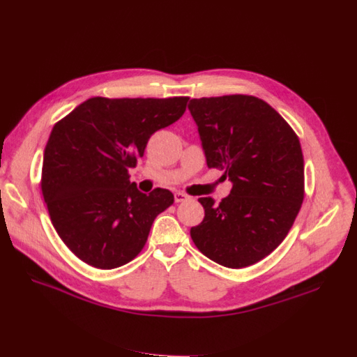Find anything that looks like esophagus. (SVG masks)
I'll list each match as a JSON object with an SVG mask.
<instances>
[{"instance_id": "1", "label": "esophagus", "mask_w": 357, "mask_h": 357, "mask_svg": "<svg viewBox=\"0 0 357 357\" xmlns=\"http://www.w3.org/2000/svg\"><path fill=\"white\" fill-rule=\"evenodd\" d=\"M189 199H191V197H188L186 194H182V192L175 194V202H185V201H189Z\"/></svg>"}]
</instances>
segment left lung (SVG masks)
<instances>
[{"instance_id":"1","label":"left lung","mask_w":357,"mask_h":357,"mask_svg":"<svg viewBox=\"0 0 357 357\" xmlns=\"http://www.w3.org/2000/svg\"><path fill=\"white\" fill-rule=\"evenodd\" d=\"M208 168L224 171L232 189L215 204L199 198L202 222L191 228L209 259L244 268L286 238L304 198V160L297 135L264 100L245 94L192 99Z\"/></svg>"}]
</instances>
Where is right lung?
I'll return each instance as SVG.
<instances>
[{"label": "right lung", "instance_id": "1", "mask_svg": "<svg viewBox=\"0 0 357 357\" xmlns=\"http://www.w3.org/2000/svg\"><path fill=\"white\" fill-rule=\"evenodd\" d=\"M188 100L91 98L54 125L41 191L59 236L86 264H128L145 247L155 218L174 204L168 189L142 194L128 171L149 137L183 114Z\"/></svg>", "mask_w": 357, "mask_h": 357}]
</instances>
